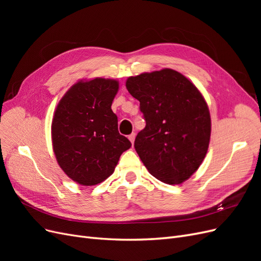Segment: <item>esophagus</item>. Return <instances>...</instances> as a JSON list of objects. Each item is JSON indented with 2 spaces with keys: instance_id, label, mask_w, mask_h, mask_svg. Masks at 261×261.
Returning <instances> with one entry per match:
<instances>
[{
  "instance_id": "obj_1",
  "label": "esophagus",
  "mask_w": 261,
  "mask_h": 261,
  "mask_svg": "<svg viewBox=\"0 0 261 261\" xmlns=\"http://www.w3.org/2000/svg\"><path fill=\"white\" fill-rule=\"evenodd\" d=\"M135 136H136V135H135V133L130 134V135L128 136V139L130 140V143H132V144H134V140H135Z\"/></svg>"
}]
</instances>
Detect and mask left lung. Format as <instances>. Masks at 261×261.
<instances>
[{
  "instance_id": "left-lung-1",
  "label": "left lung",
  "mask_w": 261,
  "mask_h": 261,
  "mask_svg": "<svg viewBox=\"0 0 261 261\" xmlns=\"http://www.w3.org/2000/svg\"><path fill=\"white\" fill-rule=\"evenodd\" d=\"M126 88L140 102L146 127L135 149L151 175L180 184L200 167L210 141L211 120L200 91L174 69L132 76Z\"/></svg>"
}]
</instances>
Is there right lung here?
Returning a JSON list of instances; mask_svg holds the SVG:
<instances>
[{
	"instance_id": "1",
	"label": "right lung",
	"mask_w": 261,
	"mask_h": 261,
	"mask_svg": "<svg viewBox=\"0 0 261 261\" xmlns=\"http://www.w3.org/2000/svg\"><path fill=\"white\" fill-rule=\"evenodd\" d=\"M118 82L94 78L78 82L64 94L54 112L52 145L58 163L76 183L92 186L114 172L130 141L117 129L111 106Z\"/></svg>"
}]
</instances>
